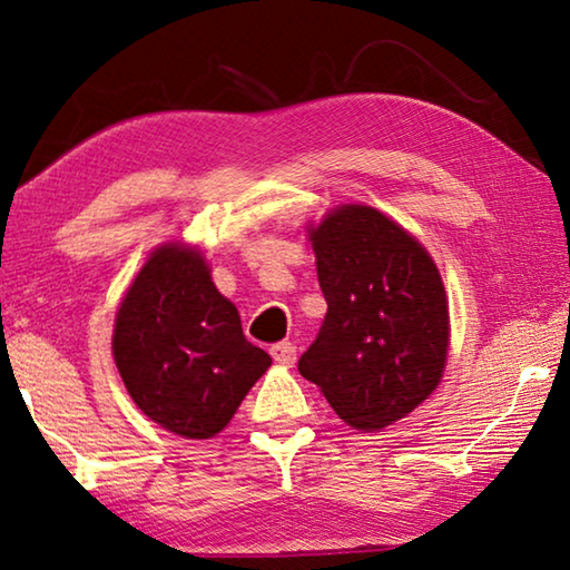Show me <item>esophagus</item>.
Listing matches in <instances>:
<instances>
[{
    "mask_svg": "<svg viewBox=\"0 0 570 570\" xmlns=\"http://www.w3.org/2000/svg\"><path fill=\"white\" fill-rule=\"evenodd\" d=\"M272 356H274V362L276 364H282V366H292L294 362H296V346L292 344V342H282V344H274L272 350Z\"/></svg>",
    "mask_w": 570,
    "mask_h": 570,
    "instance_id": "34e87169",
    "label": "esophagus"
}]
</instances>
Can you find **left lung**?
I'll use <instances>...</instances> for the list:
<instances>
[{"instance_id":"8db88e82","label":"left lung","mask_w":570,"mask_h":570,"mask_svg":"<svg viewBox=\"0 0 570 570\" xmlns=\"http://www.w3.org/2000/svg\"><path fill=\"white\" fill-rule=\"evenodd\" d=\"M326 316L298 360L360 432L390 428L438 390L450 352V304L430 250L397 220L364 204L306 224Z\"/></svg>"}]
</instances>
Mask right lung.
Returning <instances> with one entry per match:
<instances>
[{"label":"right lung","mask_w":570,"mask_h":570,"mask_svg":"<svg viewBox=\"0 0 570 570\" xmlns=\"http://www.w3.org/2000/svg\"><path fill=\"white\" fill-rule=\"evenodd\" d=\"M112 360L138 410L186 440L216 438L272 366L216 288L204 248L186 240L153 248L125 288Z\"/></svg>","instance_id":"obj_1"}]
</instances>
